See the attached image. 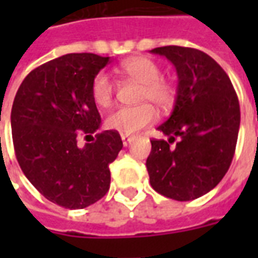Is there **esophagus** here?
I'll return each instance as SVG.
<instances>
[{
    "label": "esophagus",
    "mask_w": 258,
    "mask_h": 258,
    "mask_svg": "<svg viewBox=\"0 0 258 258\" xmlns=\"http://www.w3.org/2000/svg\"><path fill=\"white\" fill-rule=\"evenodd\" d=\"M134 140L133 137H128V135H121V141H123V145L124 146H128L130 142Z\"/></svg>",
    "instance_id": "esophagus-1"
}]
</instances>
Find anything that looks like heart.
<instances>
[{
  "label": "heart",
  "instance_id": "b5f03b06",
  "mask_svg": "<svg viewBox=\"0 0 258 258\" xmlns=\"http://www.w3.org/2000/svg\"><path fill=\"white\" fill-rule=\"evenodd\" d=\"M120 72L141 84L138 102H149L138 106L120 107L106 117L107 128L121 135H131L151 125L156 120V109L151 103L162 110L171 107L175 99V87L162 77L160 66L145 56L125 59L120 63ZM91 92L96 105L102 107L110 106L114 95L112 79L103 72L98 73L92 81Z\"/></svg>",
  "mask_w": 258,
  "mask_h": 258
}]
</instances>
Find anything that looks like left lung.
Listing matches in <instances>:
<instances>
[{
  "label": "left lung",
  "mask_w": 258,
  "mask_h": 258,
  "mask_svg": "<svg viewBox=\"0 0 258 258\" xmlns=\"http://www.w3.org/2000/svg\"><path fill=\"white\" fill-rule=\"evenodd\" d=\"M151 52L175 66L178 87L173 112L157 127L168 141H151L149 181L166 198L198 199L217 186L231 166L240 124L238 96L228 74L207 53L177 45Z\"/></svg>",
  "instance_id": "left-lung-1"
}]
</instances>
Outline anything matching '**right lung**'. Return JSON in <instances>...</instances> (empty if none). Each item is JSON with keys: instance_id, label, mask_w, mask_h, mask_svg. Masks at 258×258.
Returning <instances> with one entry per match:
<instances>
[{"instance_id": "right-lung-1", "label": "right lung", "mask_w": 258, "mask_h": 258, "mask_svg": "<svg viewBox=\"0 0 258 258\" xmlns=\"http://www.w3.org/2000/svg\"><path fill=\"white\" fill-rule=\"evenodd\" d=\"M109 62L95 53H68L30 72L15 96L11 127L18 163L42 196L64 209H84L106 195L109 164L123 148L112 130L83 148L77 144L80 134L91 137L101 127L91 87Z\"/></svg>"}]
</instances>
